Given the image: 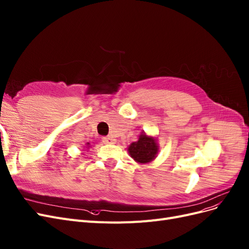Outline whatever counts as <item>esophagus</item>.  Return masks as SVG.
<instances>
[{"mask_svg":"<svg viewBox=\"0 0 249 249\" xmlns=\"http://www.w3.org/2000/svg\"><path fill=\"white\" fill-rule=\"evenodd\" d=\"M102 142L104 143H115L116 139H114L113 136H104V138H102Z\"/></svg>","mask_w":249,"mask_h":249,"instance_id":"34e87169","label":"esophagus"}]
</instances>
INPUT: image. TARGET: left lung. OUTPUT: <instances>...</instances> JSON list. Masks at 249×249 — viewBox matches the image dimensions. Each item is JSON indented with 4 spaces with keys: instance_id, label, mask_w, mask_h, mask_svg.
<instances>
[{
    "instance_id": "obj_1",
    "label": "left lung",
    "mask_w": 249,
    "mask_h": 249,
    "mask_svg": "<svg viewBox=\"0 0 249 249\" xmlns=\"http://www.w3.org/2000/svg\"><path fill=\"white\" fill-rule=\"evenodd\" d=\"M157 140L153 136H149L145 132H142L139 141H136L128 147V153L136 162L149 163L156 158L158 153Z\"/></svg>"
}]
</instances>
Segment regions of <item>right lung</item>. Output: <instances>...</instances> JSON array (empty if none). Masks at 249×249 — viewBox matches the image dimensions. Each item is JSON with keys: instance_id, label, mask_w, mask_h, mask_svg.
Segmentation results:
<instances>
[{"instance_id": "1", "label": "right lung", "mask_w": 249, "mask_h": 249, "mask_svg": "<svg viewBox=\"0 0 249 249\" xmlns=\"http://www.w3.org/2000/svg\"><path fill=\"white\" fill-rule=\"evenodd\" d=\"M88 145H90V143H88Z\"/></svg>"}]
</instances>
